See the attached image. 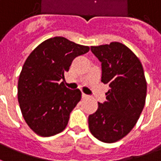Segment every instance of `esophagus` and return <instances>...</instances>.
I'll use <instances>...</instances> for the list:
<instances>
[{
  "label": "esophagus",
  "mask_w": 161,
  "mask_h": 161,
  "mask_svg": "<svg viewBox=\"0 0 161 161\" xmlns=\"http://www.w3.org/2000/svg\"><path fill=\"white\" fill-rule=\"evenodd\" d=\"M88 95H86V94H84V93H83V94H82V97H83V98H87V97H88Z\"/></svg>",
  "instance_id": "obj_1"
}]
</instances>
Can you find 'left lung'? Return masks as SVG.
Masks as SVG:
<instances>
[{
    "label": "left lung",
    "instance_id": "left-lung-1",
    "mask_svg": "<svg viewBox=\"0 0 161 161\" xmlns=\"http://www.w3.org/2000/svg\"><path fill=\"white\" fill-rule=\"evenodd\" d=\"M101 62L102 79L110 87L106 101L89 116L92 134L104 143H114L131 131L143 111L147 81L143 66L131 49L118 42L92 46Z\"/></svg>",
    "mask_w": 161,
    "mask_h": 161
}]
</instances>
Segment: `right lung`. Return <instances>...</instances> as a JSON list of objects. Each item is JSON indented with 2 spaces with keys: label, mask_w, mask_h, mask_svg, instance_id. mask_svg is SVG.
I'll return each mask as SVG.
<instances>
[{
  "label": "right lung",
  "mask_w": 161,
  "mask_h": 161,
  "mask_svg": "<svg viewBox=\"0 0 161 161\" xmlns=\"http://www.w3.org/2000/svg\"><path fill=\"white\" fill-rule=\"evenodd\" d=\"M89 49L56 36L42 42L26 59L18 80V102L26 123L37 135H56L66 127L82 93L61 80L73 60Z\"/></svg>",
  "instance_id": "obj_1"
}]
</instances>
